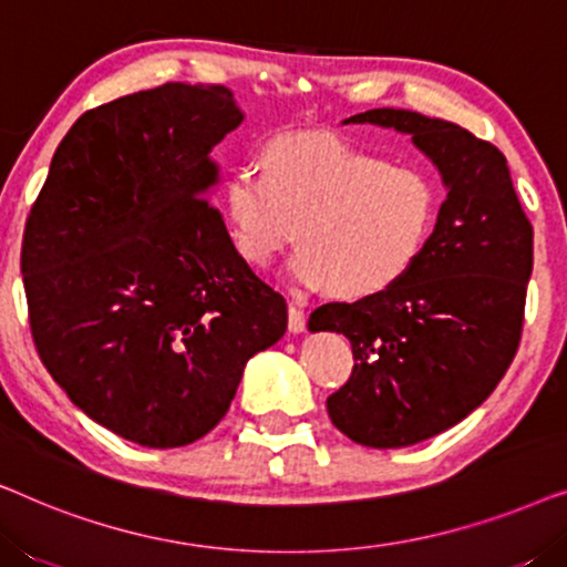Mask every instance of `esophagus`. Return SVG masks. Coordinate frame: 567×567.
<instances>
[{"mask_svg":"<svg viewBox=\"0 0 567 567\" xmlns=\"http://www.w3.org/2000/svg\"><path fill=\"white\" fill-rule=\"evenodd\" d=\"M305 328H307L305 309L299 307V301H289V332L299 336V332H305Z\"/></svg>","mask_w":567,"mask_h":567,"instance_id":"1","label":"esophagus"}]
</instances>
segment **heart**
Instances as JSON below:
<instances>
[{
    "instance_id": "obj_1",
    "label": "heart",
    "mask_w": 567,
    "mask_h": 567,
    "mask_svg": "<svg viewBox=\"0 0 567 567\" xmlns=\"http://www.w3.org/2000/svg\"><path fill=\"white\" fill-rule=\"evenodd\" d=\"M221 212L247 266H270L297 231L291 281L355 301L392 289L415 268L436 227L439 188L421 167L386 165L324 131H297L270 138L262 173L231 169Z\"/></svg>"
}]
</instances>
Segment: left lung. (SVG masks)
<instances>
[{
    "instance_id": "1",
    "label": "left lung",
    "mask_w": 567,
    "mask_h": 567,
    "mask_svg": "<svg viewBox=\"0 0 567 567\" xmlns=\"http://www.w3.org/2000/svg\"><path fill=\"white\" fill-rule=\"evenodd\" d=\"M343 123L413 136L446 188L429 245L398 286L317 307L307 324L343 332L353 348L351 379L328 398L332 425L361 446H413L483 405L514 361L534 229L491 142L394 107Z\"/></svg>"
}]
</instances>
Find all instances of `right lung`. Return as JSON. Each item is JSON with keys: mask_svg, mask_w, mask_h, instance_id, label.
<instances>
[{"mask_svg": "<svg viewBox=\"0 0 567 567\" xmlns=\"http://www.w3.org/2000/svg\"><path fill=\"white\" fill-rule=\"evenodd\" d=\"M245 121L229 87L169 82L61 138L22 237L38 355L92 421L150 449L206 436L286 301L208 204L212 150Z\"/></svg>", "mask_w": 567, "mask_h": 567, "instance_id": "1", "label": "right lung"}]
</instances>
